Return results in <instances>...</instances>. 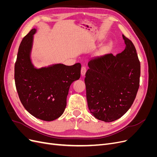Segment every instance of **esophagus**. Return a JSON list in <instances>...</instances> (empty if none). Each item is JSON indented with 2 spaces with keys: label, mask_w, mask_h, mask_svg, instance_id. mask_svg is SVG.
<instances>
[{
  "label": "esophagus",
  "mask_w": 157,
  "mask_h": 157,
  "mask_svg": "<svg viewBox=\"0 0 157 157\" xmlns=\"http://www.w3.org/2000/svg\"><path fill=\"white\" fill-rule=\"evenodd\" d=\"M86 67H85L84 65H83L82 68H81V75H82V76H84L85 75V73H86Z\"/></svg>",
  "instance_id": "1"
}]
</instances>
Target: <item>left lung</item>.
I'll use <instances>...</instances> for the list:
<instances>
[{"mask_svg": "<svg viewBox=\"0 0 157 157\" xmlns=\"http://www.w3.org/2000/svg\"><path fill=\"white\" fill-rule=\"evenodd\" d=\"M125 48L116 56L105 54L88 62L84 78L89 110L98 120L113 122L134 101L140 87V61L133 42L122 35Z\"/></svg>", "mask_w": 157, "mask_h": 157, "instance_id": "1", "label": "left lung"}]
</instances>
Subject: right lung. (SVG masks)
Listing matches in <instances>:
<instances>
[{"mask_svg":"<svg viewBox=\"0 0 157 157\" xmlns=\"http://www.w3.org/2000/svg\"><path fill=\"white\" fill-rule=\"evenodd\" d=\"M35 31V29L31 30L19 47L14 79L19 98L26 110L40 120L52 121L63 113L69 87L80 78L81 65L56 64L35 69L30 59Z\"/></svg>","mask_w":157,"mask_h":157,"instance_id":"right-lung-1","label":"right lung"}]
</instances>
